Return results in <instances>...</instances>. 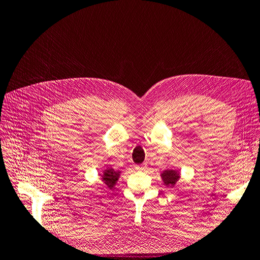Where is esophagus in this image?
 I'll return each mask as SVG.
<instances>
[{"label":"esophagus","instance_id":"esophagus-1","mask_svg":"<svg viewBox=\"0 0 260 260\" xmlns=\"http://www.w3.org/2000/svg\"><path fill=\"white\" fill-rule=\"evenodd\" d=\"M146 169V164L144 163V164H142L141 167H140V170H145Z\"/></svg>","mask_w":260,"mask_h":260}]
</instances>
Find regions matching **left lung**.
Instances as JSON below:
<instances>
[{
  "mask_svg": "<svg viewBox=\"0 0 260 260\" xmlns=\"http://www.w3.org/2000/svg\"><path fill=\"white\" fill-rule=\"evenodd\" d=\"M161 178L165 185L173 187L180 179V173L176 170H165L161 173Z\"/></svg>",
  "mask_w": 260,
  "mask_h": 260,
  "instance_id": "left-lung-1",
  "label": "left lung"
}]
</instances>
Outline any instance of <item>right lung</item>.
I'll use <instances>...</instances> for the list:
<instances>
[{
    "label": "right lung",
    "instance_id": "obj_1",
    "mask_svg": "<svg viewBox=\"0 0 260 260\" xmlns=\"http://www.w3.org/2000/svg\"><path fill=\"white\" fill-rule=\"evenodd\" d=\"M119 175H120L119 171H115L112 168H107L106 170H104V172L102 174V180L104 183L106 184L108 189L112 190L114 185L117 183Z\"/></svg>",
    "mask_w": 260,
    "mask_h": 260
}]
</instances>
